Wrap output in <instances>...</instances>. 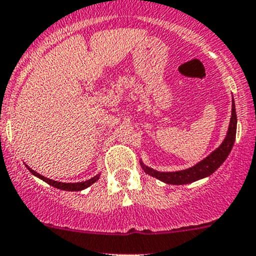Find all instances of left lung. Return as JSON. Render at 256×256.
<instances>
[{
	"mask_svg": "<svg viewBox=\"0 0 256 256\" xmlns=\"http://www.w3.org/2000/svg\"><path fill=\"white\" fill-rule=\"evenodd\" d=\"M236 104H234L233 101V104H232L230 123H229V128L228 132H226V139L223 140V143L220 144V148L216 149L210 155H208L206 159L200 162L198 164H196L194 166L186 168V170L175 171V172H160V171H155L152 170V168L146 166L142 162L140 165L146 174H149L152 178H159L162 182L171 184V185H185V184L194 182V181L200 180V178L210 176V174L214 172V171L223 164V162L226 159V156H228L229 152H230L232 148H233L234 140H236Z\"/></svg>",
	"mask_w": 256,
	"mask_h": 256,
	"instance_id": "8db88e82",
	"label": "left lung"
}]
</instances>
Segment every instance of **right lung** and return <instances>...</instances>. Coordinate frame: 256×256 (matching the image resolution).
<instances>
[{"instance_id":"right-lung-1","label":"right lung","mask_w":256,"mask_h":256,"mask_svg":"<svg viewBox=\"0 0 256 256\" xmlns=\"http://www.w3.org/2000/svg\"><path fill=\"white\" fill-rule=\"evenodd\" d=\"M26 166H27V165H26ZM28 170H30L33 175H36V178H42L43 181H46V182L49 184V185H52V187H56V188H59V190H64V191H81V190H85L86 187L91 186L92 184L96 182L100 178V175H97V176H94V178H90V180H88V181H84V182L66 184V182H58V181L50 180V178H44V176H42L40 174H38V172H36L34 170H32L30 168H28Z\"/></svg>"}]
</instances>
